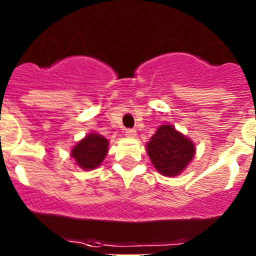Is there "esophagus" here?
<instances>
[{"mask_svg": "<svg viewBox=\"0 0 256 256\" xmlns=\"http://www.w3.org/2000/svg\"><path fill=\"white\" fill-rule=\"evenodd\" d=\"M136 130H133V128H126V137H136Z\"/></svg>", "mask_w": 256, "mask_h": 256, "instance_id": "34e87169", "label": "esophagus"}]
</instances>
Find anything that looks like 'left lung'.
<instances>
[{
    "label": "left lung",
    "instance_id": "obj_1",
    "mask_svg": "<svg viewBox=\"0 0 256 256\" xmlns=\"http://www.w3.org/2000/svg\"><path fill=\"white\" fill-rule=\"evenodd\" d=\"M148 152L156 170L174 177L191 162L195 146L172 126H162L148 144Z\"/></svg>",
    "mask_w": 256,
    "mask_h": 256
}]
</instances>
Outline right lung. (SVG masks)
Returning <instances> with one entry per match:
<instances>
[{"mask_svg": "<svg viewBox=\"0 0 256 256\" xmlns=\"http://www.w3.org/2000/svg\"><path fill=\"white\" fill-rule=\"evenodd\" d=\"M108 140L97 133H91L78 142L72 150V156L83 169H94L102 162L108 154Z\"/></svg>", "mask_w": 256, "mask_h": 256, "instance_id": "1", "label": "right lung"}]
</instances>
